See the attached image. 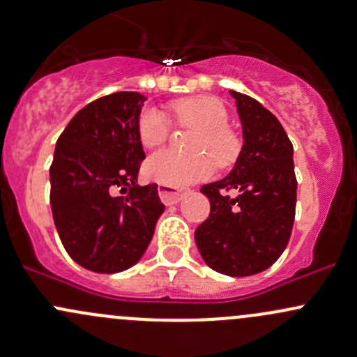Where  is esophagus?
<instances>
[{
  "mask_svg": "<svg viewBox=\"0 0 357 357\" xmlns=\"http://www.w3.org/2000/svg\"><path fill=\"white\" fill-rule=\"evenodd\" d=\"M158 194H160V199H162L163 204H167V206L177 204V202H180L183 197H185V192L174 189V187H167V185H160Z\"/></svg>",
  "mask_w": 357,
  "mask_h": 357,
  "instance_id": "34e87169",
  "label": "esophagus"
}]
</instances>
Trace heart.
<instances>
[{
  "label": "heart",
  "instance_id": "b5f03b06",
  "mask_svg": "<svg viewBox=\"0 0 357 357\" xmlns=\"http://www.w3.org/2000/svg\"><path fill=\"white\" fill-rule=\"evenodd\" d=\"M172 114L182 128L197 129L190 151L182 156L174 151H158L146 160L144 177L160 185L189 187L214 174L216 165L228 168L238 160L240 136L228 128V110L218 98L189 97L172 103ZM137 134L144 148H158L170 136V122L156 109H144L137 121Z\"/></svg>",
  "mask_w": 357,
  "mask_h": 357
}]
</instances>
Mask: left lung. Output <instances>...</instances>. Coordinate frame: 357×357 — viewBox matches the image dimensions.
I'll list each match as a JSON object with an SVG mask.
<instances>
[{
    "instance_id": "1",
    "label": "left lung",
    "mask_w": 357,
    "mask_h": 357,
    "mask_svg": "<svg viewBox=\"0 0 357 357\" xmlns=\"http://www.w3.org/2000/svg\"><path fill=\"white\" fill-rule=\"evenodd\" d=\"M240 116L243 146L235 167L202 185L209 218L195 229V243L213 271L243 278L271 267L289 241L296 211L293 144L274 114L248 95L229 90ZM239 190L229 198L225 190Z\"/></svg>"
}]
</instances>
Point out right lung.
Instances as JSON below:
<instances>
[{"mask_svg": "<svg viewBox=\"0 0 357 357\" xmlns=\"http://www.w3.org/2000/svg\"><path fill=\"white\" fill-rule=\"evenodd\" d=\"M144 100L137 91L97 98L56 143L49 170L52 218L68 254L88 271L116 274L139 262L165 211L156 183L137 185ZM119 188L128 195L114 196Z\"/></svg>", "mask_w": 357, "mask_h": 357, "instance_id": "1", "label": "right lung"}]
</instances>
